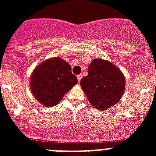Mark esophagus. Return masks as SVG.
Wrapping results in <instances>:
<instances>
[{"label": "esophagus", "mask_w": 156, "mask_h": 156, "mask_svg": "<svg viewBox=\"0 0 156 156\" xmlns=\"http://www.w3.org/2000/svg\"><path fill=\"white\" fill-rule=\"evenodd\" d=\"M77 78H78V82H80L81 79H82V78H83V75H82V74H79V75L77 76Z\"/></svg>", "instance_id": "esophagus-1"}]
</instances>
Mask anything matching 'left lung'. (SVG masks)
<instances>
[{"label": "left lung", "mask_w": 156, "mask_h": 156, "mask_svg": "<svg viewBox=\"0 0 156 156\" xmlns=\"http://www.w3.org/2000/svg\"><path fill=\"white\" fill-rule=\"evenodd\" d=\"M87 73L80 85L91 106L104 110L119 102L124 94L126 80L116 66L108 61L95 58L88 66Z\"/></svg>", "instance_id": "obj_1"}]
</instances>
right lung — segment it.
<instances>
[{
  "mask_svg": "<svg viewBox=\"0 0 156 156\" xmlns=\"http://www.w3.org/2000/svg\"><path fill=\"white\" fill-rule=\"evenodd\" d=\"M30 80L33 95L45 107L58 104L65 94L78 83L71 66L59 57L48 59L38 65Z\"/></svg>",
  "mask_w": 156,
  "mask_h": 156,
  "instance_id": "1",
  "label": "right lung"
}]
</instances>
